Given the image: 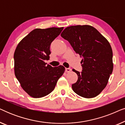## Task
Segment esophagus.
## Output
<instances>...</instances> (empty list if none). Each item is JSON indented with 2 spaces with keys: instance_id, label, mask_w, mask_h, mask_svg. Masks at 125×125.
Returning <instances> with one entry per match:
<instances>
[{
  "instance_id": "1",
  "label": "esophagus",
  "mask_w": 125,
  "mask_h": 125,
  "mask_svg": "<svg viewBox=\"0 0 125 125\" xmlns=\"http://www.w3.org/2000/svg\"><path fill=\"white\" fill-rule=\"evenodd\" d=\"M71 71V68H65V72L67 73H69Z\"/></svg>"
}]
</instances>
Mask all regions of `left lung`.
<instances>
[{
	"label": "left lung",
	"mask_w": 125,
	"mask_h": 125,
	"mask_svg": "<svg viewBox=\"0 0 125 125\" xmlns=\"http://www.w3.org/2000/svg\"><path fill=\"white\" fill-rule=\"evenodd\" d=\"M61 36L83 57L81 73L72 70L78 76L77 81L72 85L73 90L86 98L97 96L107 85L113 69V51L109 42L89 25L66 27Z\"/></svg>",
	"instance_id": "8db88e82"
}]
</instances>
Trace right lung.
<instances>
[{
	"label": "right lung",
	"mask_w": 125,
	"mask_h": 125,
	"mask_svg": "<svg viewBox=\"0 0 125 125\" xmlns=\"http://www.w3.org/2000/svg\"><path fill=\"white\" fill-rule=\"evenodd\" d=\"M63 29H35L20 41L15 49V76L23 89L33 98H41L51 93L64 73L62 65L52 67L44 62L49 59L51 42Z\"/></svg>",
	"instance_id": "right-lung-1"
}]
</instances>
